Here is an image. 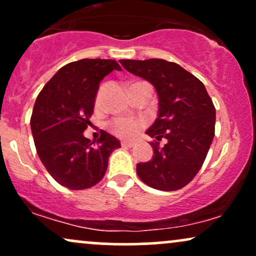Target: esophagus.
<instances>
[{"instance_id":"1","label":"esophagus","mask_w":256,"mask_h":256,"mask_svg":"<svg viewBox=\"0 0 256 256\" xmlns=\"http://www.w3.org/2000/svg\"><path fill=\"white\" fill-rule=\"evenodd\" d=\"M122 146H125V148H132V146H134V143L126 142V140H124V142H122Z\"/></svg>"}]
</instances>
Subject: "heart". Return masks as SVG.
I'll return each mask as SVG.
<instances>
[{"instance_id": "1", "label": "heart", "mask_w": 256, "mask_h": 256, "mask_svg": "<svg viewBox=\"0 0 256 256\" xmlns=\"http://www.w3.org/2000/svg\"><path fill=\"white\" fill-rule=\"evenodd\" d=\"M101 91L102 89L100 90V94H101ZM110 128L112 131H113L116 134H118L119 137L134 138L140 130V122H138L136 120H132V119L119 118V119H116L113 122H112Z\"/></svg>"}]
</instances>
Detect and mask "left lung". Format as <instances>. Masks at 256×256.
I'll return each instance as SVG.
<instances>
[{"label": "left lung", "instance_id": "left-lung-1", "mask_svg": "<svg viewBox=\"0 0 256 256\" xmlns=\"http://www.w3.org/2000/svg\"><path fill=\"white\" fill-rule=\"evenodd\" d=\"M132 74L154 85L158 98V118L146 134L152 142L148 162L137 164V174L150 188L164 192L182 189L198 174L214 138L216 108L204 83L176 62L162 58L120 60Z\"/></svg>", "mask_w": 256, "mask_h": 256}]
</instances>
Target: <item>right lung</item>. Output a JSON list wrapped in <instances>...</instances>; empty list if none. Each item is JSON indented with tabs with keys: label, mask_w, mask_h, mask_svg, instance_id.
Listing matches in <instances>:
<instances>
[{
	"label": "right lung",
	"mask_w": 256,
	"mask_h": 256,
	"mask_svg": "<svg viewBox=\"0 0 256 256\" xmlns=\"http://www.w3.org/2000/svg\"><path fill=\"white\" fill-rule=\"evenodd\" d=\"M122 67L114 60L83 58L61 67L34 102L31 131L40 161L58 184L71 190L94 186L104 178L108 158L119 140L104 131L91 142L90 125L98 85Z\"/></svg>",
	"instance_id": "add662e5"
}]
</instances>
